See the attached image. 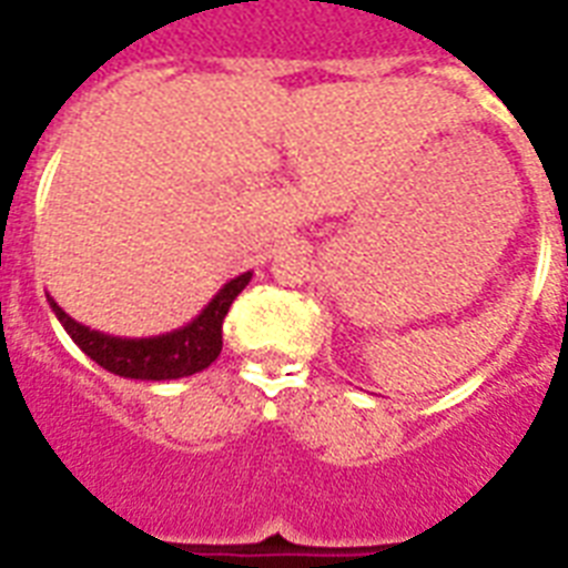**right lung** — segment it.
I'll return each instance as SVG.
<instances>
[{"label":"right lung","instance_id":"add662e5","mask_svg":"<svg viewBox=\"0 0 568 568\" xmlns=\"http://www.w3.org/2000/svg\"><path fill=\"white\" fill-rule=\"evenodd\" d=\"M251 271H244L236 280L224 283V288L206 303L204 312L192 317L186 326L163 332V335H151V338H119V335L90 329V326L78 324L75 317H69L52 297H49V306L63 324V329L69 332V338L104 371L142 382L183 379V376L206 371L219 358L221 324H224L233 300L242 294L244 285L251 283Z\"/></svg>","mask_w":568,"mask_h":568}]
</instances>
